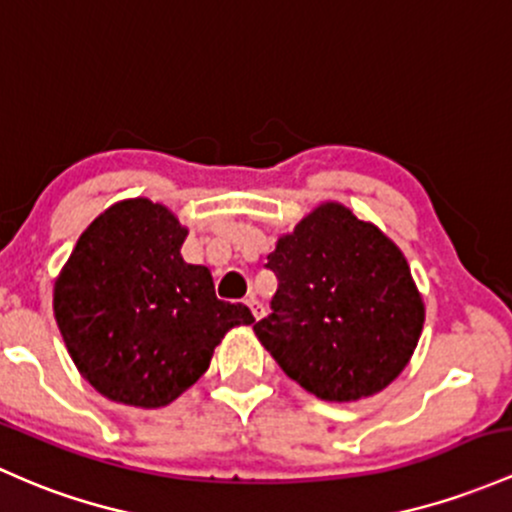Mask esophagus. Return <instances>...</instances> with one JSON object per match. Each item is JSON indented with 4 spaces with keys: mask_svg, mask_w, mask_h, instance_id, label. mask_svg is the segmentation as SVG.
<instances>
[{
    "mask_svg": "<svg viewBox=\"0 0 512 512\" xmlns=\"http://www.w3.org/2000/svg\"><path fill=\"white\" fill-rule=\"evenodd\" d=\"M246 305H249L251 315H254V317H256V320H261V317H263V315H266V307H263V305H261V302H258V300L254 298V295H251V298H249V300H246Z\"/></svg>",
    "mask_w": 512,
    "mask_h": 512,
    "instance_id": "obj_1",
    "label": "esophagus"
}]
</instances>
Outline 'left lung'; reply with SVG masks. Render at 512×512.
I'll return each mask as SVG.
<instances>
[{
	"mask_svg": "<svg viewBox=\"0 0 512 512\" xmlns=\"http://www.w3.org/2000/svg\"><path fill=\"white\" fill-rule=\"evenodd\" d=\"M266 268L278 278L258 342L302 388L351 403L393 383L425 324L403 251L349 207L324 202L280 236Z\"/></svg>",
	"mask_w": 512,
	"mask_h": 512,
	"instance_id": "obj_1",
	"label": "left lung"
}]
</instances>
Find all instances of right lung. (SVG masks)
Segmentation results:
<instances>
[{
    "instance_id": "right-lung-1",
    "label": "right lung",
    "mask_w": 512,
    "mask_h": 512,
    "mask_svg": "<svg viewBox=\"0 0 512 512\" xmlns=\"http://www.w3.org/2000/svg\"><path fill=\"white\" fill-rule=\"evenodd\" d=\"M188 229L146 197L104 210L80 234L53 288L70 359L114 403L163 408L210 368L214 346L254 324L214 295L210 268L180 256Z\"/></svg>"
}]
</instances>
